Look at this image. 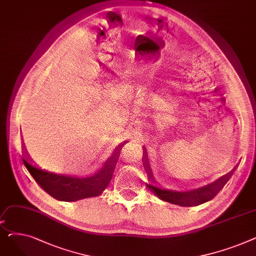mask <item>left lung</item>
<instances>
[{
  "label": "left lung",
  "mask_w": 256,
  "mask_h": 256,
  "mask_svg": "<svg viewBox=\"0 0 256 256\" xmlns=\"http://www.w3.org/2000/svg\"><path fill=\"white\" fill-rule=\"evenodd\" d=\"M238 168V165L225 176H221L217 180L212 182V184H208L204 186L198 188V189L191 190L188 192H174V191H168V190H162L160 188L150 186L152 189V192L160 198L167 202L178 204L182 206H192L195 204H204L206 201H210L216 196L222 188L226 184V182L230 180V178L232 176L234 172Z\"/></svg>",
  "instance_id": "obj_1"
}]
</instances>
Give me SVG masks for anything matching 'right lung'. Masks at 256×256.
Returning <instances> with one entry per match:
<instances>
[{"label": "right lung", "mask_w": 256, "mask_h": 256, "mask_svg": "<svg viewBox=\"0 0 256 256\" xmlns=\"http://www.w3.org/2000/svg\"><path fill=\"white\" fill-rule=\"evenodd\" d=\"M122 145L124 144H121L117 147L114 154L115 156H112L109 160H106L104 166L96 174L82 178L58 176V174L40 170L30 163V156L26 154L22 160L26 168L28 169L35 182L48 195L61 201H76L83 198L98 196L102 193L111 182L116 163V156L120 152L119 150Z\"/></svg>", "instance_id": "right-lung-1"}]
</instances>
